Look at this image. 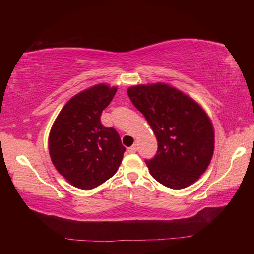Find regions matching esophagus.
I'll list each match as a JSON object with an SVG mask.
<instances>
[{
    "instance_id": "34e87169",
    "label": "esophagus",
    "mask_w": 254,
    "mask_h": 254,
    "mask_svg": "<svg viewBox=\"0 0 254 254\" xmlns=\"http://www.w3.org/2000/svg\"><path fill=\"white\" fill-rule=\"evenodd\" d=\"M136 146L135 145H133V146H131L130 148H127V150H128V153H135L136 152Z\"/></svg>"
}]
</instances>
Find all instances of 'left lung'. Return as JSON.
I'll return each mask as SVG.
<instances>
[{
    "mask_svg": "<svg viewBox=\"0 0 254 254\" xmlns=\"http://www.w3.org/2000/svg\"><path fill=\"white\" fill-rule=\"evenodd\" d=\"M127 95L158 142L157 154L145 161L150 175L175 190L191 186L214 154L215 132L207 113L191 97L165 83L131 86Z\"/></svg>",
    "mask_w": 254,
    "mask_h": 254,
    "instance_id": "obj_1",
    "label": "left lung"
}]
</instances>
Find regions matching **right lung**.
<instances>
[{"label":"right lung","mask_w":254,"mask_h":254,"mask_svg":"<svg viewBox=\"0 0 254 254\" xmlns=\"http://www.w3.org/2000/svg\"><path fill=\"white\" fill-rule=\"evenodd\" d=\"M117 86L97 84L69 99L53 122L49 154L59 174L83 190L100 186L116 174L126 147L112 127L100 122Z\"/></svg>","instance_id":"obj_1"}]
</instances>
